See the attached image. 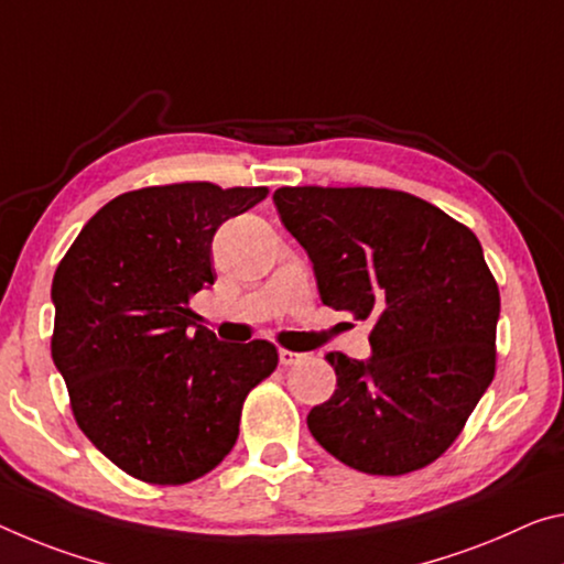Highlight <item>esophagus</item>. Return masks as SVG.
<instances>
[{
	"instance_id": "esophagus-1",
	"label": "esophagus",
	"mask_w": 564,
	"mask_h": 564,
	"mask_svg": "<svg viewBox=\"0 0 564 564\" xmlns=\"http://www.w3.org/2000/svg\"><path fill=\"white\" fill-rule=\"evenodd\" d=\"M303 359H306V354L289 351V348H281V351H279V361H281L283 366H293V364H299V361H303Z\"/></svg>"
}]
</instances>
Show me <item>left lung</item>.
Here are the masks:
<instances>
[{
	"label": "left lung",
	"mask_w": 564,
	"mask_h": 564,
	"mask_svg": "<svg viewBox=\"0 0 564 564\" xmlns=\"http://www.w3.org/2000/svg\"><path fill=\"white\" fill-rule=\"evenodd\" d=\"M273 203L321 301L373 321L369 359L326 354L336 391L308 411L314 440L366 475L440 459L495 379L499 289L477 236L387 187H279Z\"/></svg>",
	"instance_id": "8db88e82"
}]
</instances>
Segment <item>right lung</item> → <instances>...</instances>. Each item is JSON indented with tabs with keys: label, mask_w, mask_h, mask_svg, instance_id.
<instances>
[{
	"label": "right lung",
	"mask_w": 564,
	"mask_h": 564,
	"mask_svg": "<svg viewBox=\"0 0 564 564\" xmlns=\"http://www.w3.org/2000/svg\"><path fill=\"white\" fill-rule=\"evenodd\" d=\"M265 195L213 183L122 193L57 265L52 359L77 426L130 477L208 475L234 449L248 391L279 366L273 344H223L187 308L216 279V230Z\"/></svg>",
	"instance_id": "right-lung-1"
}]
</instances>
